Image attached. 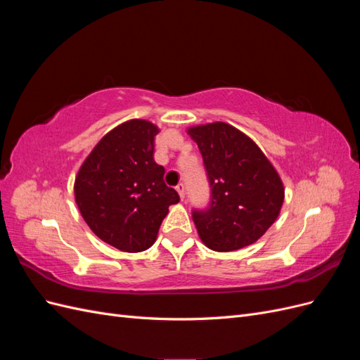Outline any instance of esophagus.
Returning <instances> with one entry per match:
<instances>
[{
	"mask_svg": "<svg viewBox=\"0 0 360 360\" xmlns=\"http://www.w3.org/2000/svg\"><path fill=\"white\" fill-rule=\"evenodd\" d=\"M176 189H177V192H179V195H180V198L184 200V195H186V188H184V184H183V183L177 184Z\"/></svg>",
	"mask_w": 360,
	"mask_h": 360,
	"instance_id": "34e87169",
	"label": "esophagus"
}]
</instances>
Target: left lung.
<instances>
[{"instance_id":"left-lung-1","label":"left lung","mask_w":360,"mask_h":360,"mask_svg":"<svg viewBox=\"0 0 360 360\" xmlns=\"http://www.w3.org/2000/svg\"><path fill=\"white\" fill-rule=\"evenodd\" d=\"M188 134L198 144L212 188L209 209L192 213L202 243L216 252L255 243L284 202L278 171L254 141L231 124L193 126Z\"/></svg>"}]
</instances>
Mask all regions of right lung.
Segmentation results:
<instances>
[{
  "mask_svg": "<svg viewBox=\"0 0 360 360\" xmlns=\"http://www.w3.org/2000/svg\"><path fill=\"white\" fill-rule=\"evenodd\" d=\"M159 127L129 120L91 150L75 179V201L91 231L123 252H143L156 242L160 224L179 193L163 181L155 162Z\"/></svg>",
  "mask_w": 360,
  "mask_h": 360,
  "instance_id": "1",
  "label": "right lung"
}]
</instances>
